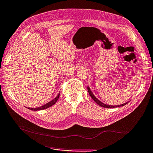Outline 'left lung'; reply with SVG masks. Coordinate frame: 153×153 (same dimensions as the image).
Instances as JSON below:
<instances>
[{
    "label": "left lung",
    "mask_w": 153,
    "mask_h": 153,
    "mask_svg": "<svg viewBox=\"0 0 153 153\" xmlns=\"http://www.w3.org/2000/svg\"><path fill=\"white\" fill-rule=\"evenodd\" d=\"M87 90H88V93H89V94H90V96H91V97L93 98V100L97 103V104H98V105H100L101 107H102V108H117V107H122V106H124V105H125L126 104H127L130 101H128V102H126V103H124V104H120V105H108V104H104V103H103L102 102H101L100 100H99L98 99L95 97L94 96V94L93 93V92L91 91V88H90V87H87Z\"/></svg>",
    "instance_id": "obj_1"
}]
</instances>
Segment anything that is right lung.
I'll return each instance as SVG.
<instances>
[{"instance_id": "right-lung-1", "label": "right lung", "mask_w": 153, "mask_h": 153, "mask_svg": "<svg viewBox=\"0 0 153 153\" xmlns=\"http://www.w3.org/2000/svg\"><path fill=\"white\" fill-rule=\"evenodd\" d=\"M60 92H59V94L56 95V97L54 99H53V100H51L50 102H48L47 104H45L43 105L42 106H40V107H38V108H28V109H30V110H33V111H40V110H43V109H47V108H48L49 107H51V106H52L53 105H54L55 103L57 102L58 99L59 98V96H60Z\"/></svg>"}]
</instances>
